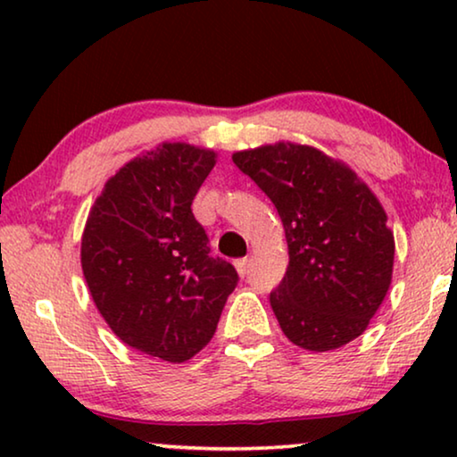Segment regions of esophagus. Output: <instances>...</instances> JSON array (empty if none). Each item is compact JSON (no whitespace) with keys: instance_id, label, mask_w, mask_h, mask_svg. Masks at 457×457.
<instances>
[{"instance_id":"obj_1","label":"esophagus","mask_w":457,"mask_h":457,"mask_svg":"<svg viewBox=\"0 0 457 457\" xmlns=\"http://www.w3.org/2000/svg\"><path fill=\"white\" fill-rule=\"evenodd\" d=\"M247 266H249V260H247V258L235 260V268H237V274H239V277H245V274H247Z\"/></svg>"}]
</instances>
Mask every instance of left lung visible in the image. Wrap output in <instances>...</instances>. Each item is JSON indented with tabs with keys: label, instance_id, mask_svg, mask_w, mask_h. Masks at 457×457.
I'll use <instances>...</instances> for the list:
<instances>
[{
	"label": "left lung",
	"instance_id": "8db88e82",
	"mask_svg": "<svg viewBox=\"0 0 457 457\" xmlns=\"http://www.w3.org/2000/svg\"><path fill=\"white\" fill-rule=\"evenodd\" d=\"M233 162L283 222L289 266L270 305L287 339L308 352L358 339L393 278L395 239L383 204L345 162L312 145L266 143Z\"/></svg>",
	"mask_w": 457,
	"mask_h": 457
}]
</instances>
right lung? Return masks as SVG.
I'll return each mask as SVG.
<instances>
[{"label": "right lung", "mask_w": 457, "mask_h": 457, "mask_svg": "<svg viewBox=\"0 0 457 457\" xmlns=\"http://www.w3.org/2000/svg\"><path fill=\"white\" fill-rule=\"evenodd\" d=\"M216 158L183 141L135 155L105 180L80 237L83 277L108 327L172 364L212 339L239 280L228 262L210 258L191 212Z\"/></svg>", "instance_id": "right-lung-1"}]
</instances>
